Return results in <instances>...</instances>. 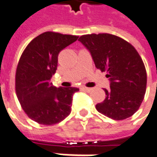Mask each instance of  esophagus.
I'll return each mask as SVG.
<instances>
[{
  "mask_svg": "<svg viewBox=\"0 0 157 157\" xmlns=\"http://www.w3.org/2000/svg\"><path fill=\"white\" fill-rule=\"evenodd\" d=\"M83 89L85 91H87V92H90V91L92 90L91 88H87V87H83Z\"/></svg>",
  "mask_w": 157,
  "mask_h": 157,
  "instance_id": "34e87169",
  "label": "esophagus"
}]
</instances>
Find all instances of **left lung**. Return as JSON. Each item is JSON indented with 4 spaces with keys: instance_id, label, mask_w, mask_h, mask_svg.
Segmentation results:
<instances>
[{
    "instance_id": "left-lung-1",
    "label": "left lung",
    "mask_w": 157,
    "mask_h": 157,
    "mask_svg": "<svg viewBox=\"0 0 157 157\" xmlns=\"http://www.w3.org/2000/svg\"><path fill=\"white\" fill-rule=\"evenodd\" d=\"M90 53L96 68L107 71L110 89L105 100L95 105L98 112L123 120L138 110L146 92L147 73L143 60L128 41L110 34H92L79 38Z\"/></svg>"
}]
</instances>
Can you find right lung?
<instances>
[{
  "instance_id": "right-lung-1",
  "label": "right lung",
  "mask_w": 157,
  "mask_h": 157,
  "mask_svg": "<svg viewBox=\"0 0 157 157\" xmlns=\"http://www.w3.org/2000/svg\"><path fill=\"white\" fill-rule=\"evenodd\" d=\"M78 36L45 32L25 48L15 74V91L30 119L43 125L62 122L71 112L78 88H56L50 80L57 69L58 55Z\"/></svg>"
}]
</instances>
